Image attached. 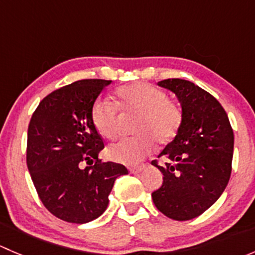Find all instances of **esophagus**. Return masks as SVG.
<instances>
[{
	"label": "esophagus",
	"mask_w": 255,
	"mask_h": 255,
	"mask_svg": "<svg viewBox=\"0 0 255 255\" xmlns=\"http://www.w3.org/2000/svg\"><path fill=\"white\" fill-rule=\"evenodd\" d=\"M145 169V164H138V165L132 166L129 168V171L133 174H138V173H142V171Z\"/></svg>",
	"instance_id": "34e87169"
}]
</instances>
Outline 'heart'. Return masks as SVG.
<instances>
[{"label":"heart","mask_w":255,"mask_h":255,"mask_svg":"<svg viewBox=\"0 0 255 255\" xmlns=\"http://www.w3.org/2000/svg\"><path fill=\"white\" fill-rule=\"evenodd\" d=\"M120 110L123 115H138L133 132L107 149V156L122 164H137L153 149L154 143H170L182 125V110L164 90L146 82H134L117 89L113 101L97 100L91 111L92 123L105 139H115L121 130Z\"/></svg>","instance_id":"1"}]
</instances>
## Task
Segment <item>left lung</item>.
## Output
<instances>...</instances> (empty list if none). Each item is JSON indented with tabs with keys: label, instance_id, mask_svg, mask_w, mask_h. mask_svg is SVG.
Masks as SVG:
<instances>
[{
	"label": "left lung",
	"instance_id": "8db88e82",
	"mask_svg": "<svg viewBox=\"0 0 255 255\" xmlns=\"http://www.w3.org/2000/svg\"><path fill=\"white\" fill-rule=\"evenodd\" d=\"M176 95L182 125L151 164L163 174V185L151 194L161 213L176 221L197 217L225 191L232 171L233 129L220 102L194 82L166 79L158 82Z\"/></svg>",
	"mask_w": 255,
	"mask_h": 255
}]
</instances>
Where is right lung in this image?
I'll return each instance as SVG.
<instances>
[{
  "label": "right lung",
  "mask_w": 255,
  "mask_h": 255,
  "mask_svg": "<svg viewBox=\"0 0 255 255\" xmlns=\"http://www.w3.org/2000/svg\"><path fill=\"white\" fill-rule=\"evenodd\" d=\"M111 80L86 79L55 90L30 118L27 166L40 201L55 217L87 223L109 205L115 180L128 174L122 164L104 161V139L91 111Z\"/></svg>",
  "instance_id": "obj_1"
}]
</instances>
